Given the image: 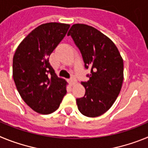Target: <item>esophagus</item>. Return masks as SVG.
Listing matches in <instances>:
<instances>
[{"instance_id": "34e87169", "label": "esophagus", "mask_w": 148, "mask_h": 148, "mask_svg": "<svg viewBox=\"0 0 148 148\" xmlns=\"http://www.w3.org/2000/svg\"><path fill=\"white\" fill-rule=\"evenodd\" d=\"M69 83H70V85H75V84H76V80L75 79H74V78H72V79H70L69 80Z\"/></svg>"}]
</instances>
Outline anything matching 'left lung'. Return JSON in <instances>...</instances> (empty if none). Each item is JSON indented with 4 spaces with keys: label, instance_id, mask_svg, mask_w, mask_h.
<instances>
[{
    "label": "left lung",
    "instance_id": "8db88e82",
    "mask_svg": "<svg viewBox=\"0 0 148 148\" xmlns=\"http://www.w3.org/2000/svg\"><path fill=\"white\" fill-rule=\"evenodd\" d=\"M80 49L90 79L82 84L85 95L76 99L78 108L87 117H97L112 107L122 87L124 63L118 48L97 29L83 23L73 24L68 32Z\"/></svg>",
    "mask_w": 148,
    "mask_h": 148
}]
</instances>
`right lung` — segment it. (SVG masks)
<instances>
[{"instance_id": "right-lung-1", "label": "right lung", "mask_w": 148, "mask_h": 148, "mask_svg": "<svg viewBox=\"0 0 148 148\" xmlns=\"http://www.w3.org/2000/svg\"><path fill=\"white\" fill-rule=\"evenodd\" d=\"M56 22L38 26L18 46L12 64L15 86L24 102L36 113L49 114L59 108L68 84L58 78L49 57L70 28Z\"/></svg>"}]
</instances>
